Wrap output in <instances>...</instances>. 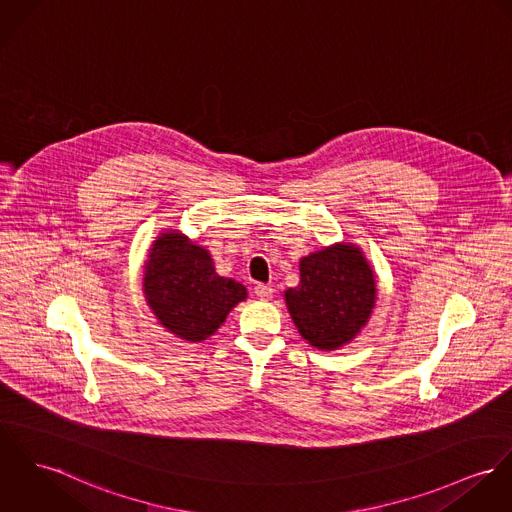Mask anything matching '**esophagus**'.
<instances>
[{
    "label": "esophagus",
    "mask_w": 512,
    "mask_h": 512,
    "mask_svg": "<svg viewBox=\"0 0 512 512\" xmlns=\"http://www.w3.org/2000/svg\"><path fill=\"white\" fill-rule=\"evenodd\" d=\"M254 293H256V297H258V299H262V301H268V299H272V295H274V289H272V285H266V283H256V287H254Z\"/></svg>",
    "instance_id": "esophagus-1"
}]
</instances>
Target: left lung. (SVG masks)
<instances>
[{"label": "left lung", "instance_id": "obj_1", "mask_svg": "<svg viewBox=\"0 0 512 512\" xmlns=\"http://www.w3.org/2000/svg\"><path fill=\"white\" fill-rule=\"evenodd\" d=\"M301 281L285 291L299 334L319 350H336L360 334L375 305V276L356 244H332L299 262Z\"/></svg>", "mask_w": 512, "mask_h": 512}]
</instances>
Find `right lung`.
Returning a JSON list of instances; mask_svg holds the SVG:
<instances>
[{
    "label": "right lung",
    "instance_id": "add662e5",
    "mask_svg": "<svg viewBox=\"0 0 512 512\" xmlns=\"http://www.w3.org/2000/svg\"><path fill=\"white\" fill-rule=\"evenodd\" d=\"M142 291L160 325L187 342L215 334L248 295L242 283L215 272L209 250L180 231L162 233L152 242Z\"/></svg>",
    "mask_w": 512,
    "mask_h": 512
}]
</instances>
